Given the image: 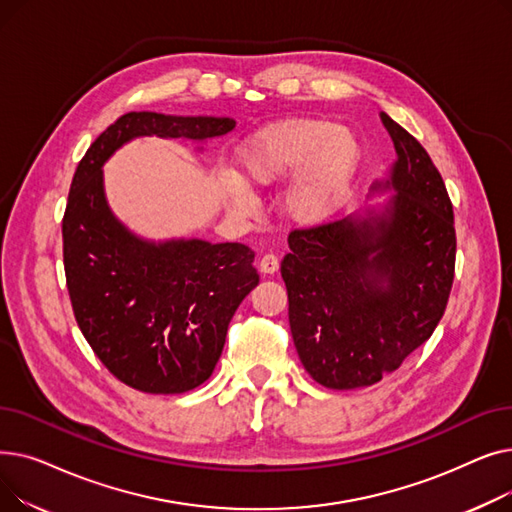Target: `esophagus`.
I'll use <instances>...</instances> for the list:
<instances>
[{
  "mask_svg": "<svg viewBox=\"0 0 512 512\" xmlns=\"http://www.w3.org/2000/svg\"><path fill=\"white\" fill-rule=\"evenodd\" d=\"M278 267H280V261H278V257H276L274 253L263 255L261 261H259V270H261L263 274H276Z\"/></svg>",
  "mask_w": 512,
  "mask_h": 512,
  "instance_id": "34e87169",
  "label": "esophagus"
}]
</instances>
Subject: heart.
Returning a JSON list of instances; mask_svg holds the SVG:
<instances>
[{
    "mask_svg": "<svg viewBox=\"0 0 512 512\" xmlns=\"http://www.w3.org/2000/svg\"><path fill=\"white\" fill-rule=\"evenodd\" d=\"M363 149L353 130L326 118H290L265 126L238 149L242 174L257 186H278L292 178L284 193V213L299 226L332 220L353 191ZM228 199L247 209L249 186L226 174Z\"/></svg>",
    "mask_w": 512,
    "mask_h": 512,
    "instance_id": "heart-1",
    "label": "heart"
}]
</instances>
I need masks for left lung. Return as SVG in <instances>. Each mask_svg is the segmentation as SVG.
Here are the masks:
<instances>
[{"label":"left lung","instance_id":"obj_1","mask_svg":"<svg viewBox=\"0 0 512 512\" xmlns=\"http://www.w3.org/2000/svg\"><path fill=\"white\" fill-rule=\"evenodd\" d=\"M396 149L380 205L288 236V321L311 378L332 390L380 382L434 334L454 280V213L421 143L388 114Z\"/></svg>","mask_w":512,"mask_h":512}]
</instances>
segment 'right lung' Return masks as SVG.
Segmentation results:
<instances>
[{
	"label": "right lung",
	"mask_w": 512,
	"mask_h": 512,
	"mask_svg": "<svg viewBox=\"0 0 512 512\" xmlns=\"http://www.w3.org/2000/svg\"><path fill=\"white\" fill-rule=\"evenodd\" d=\"M234 126L232 118L130 112L99 134L74 172L62 222L74 317L99 361L134 390L201 386L259 274L240 242H155L130 232L107 205L101 168L137 137L203 143Z\"/></svg>",
	"instance_id": "right-lung-1"
}]
</instances>
